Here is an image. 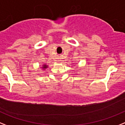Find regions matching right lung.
<instances>
[{"label":"right lung","instance_id":"add662e5","mask_svg":"<svg viewBox=\"0 0 125 125\" xmlns=\"http://www.w3.org/2000/svg\"><path fill=\"white\" fill-rule=\"evenodd\" d=\"M46 68H48V65H43V67H42V69H46Z\"/></svg>","mask_w":125,"mask_h":125}]
</instances>
